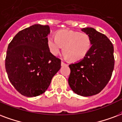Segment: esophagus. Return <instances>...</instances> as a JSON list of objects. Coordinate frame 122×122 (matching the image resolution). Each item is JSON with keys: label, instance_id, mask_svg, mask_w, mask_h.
I'll return each instance as SVG.
<instances>
[{"label": "esophagus", "instance_id": "obj_1", "mask_svg": "<svg viewBox=\"0 0 122 122\" xmlns=\"http://www.w3.org/2000/svg\"><path fill=\"white\" fill-rule=\"evenodd\" d=\"M65 65H66V64L65 62H63V61H61V66H65Z\"/></svg>", "mask_w": 122, "mask_h": 122}]
</instances>
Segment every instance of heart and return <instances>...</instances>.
Listing matches in <instances>:
<instances>
[{"label": "heart", "instance_id": "1", "mask_svg": "<svg viewBox=\"0 0 122 122\" xmlns=\"http://www.w3.org/2000/svg\"><path fill=\"white\" fill-rule=\"evenodd\" d=\"M47 45L50 52L54 56L60 54L61 47L65 56L70 61L81 60L89 53L91 48V39L86 33L72 30H61L56 33L54 38L49 36Z\"/></svg>", "mask_w": 122, "mask_h": 122}]
</instances>
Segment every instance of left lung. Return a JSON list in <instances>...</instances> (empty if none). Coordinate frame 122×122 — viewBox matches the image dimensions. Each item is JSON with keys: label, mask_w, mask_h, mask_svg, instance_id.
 <instances>
[{"label": "left lung", "mask_w": 122, "mask_h": 122, "mask_svg": "<svg viewBox=\"0 0 122 122\" xmlns=\"http://www.w3.org/2000/svg\"><path fill=\"white\" fill-rule=\"evenodd\" d=\"M91 39V48L82 60L69 65L68 84L75 93L82 96L97 94L106 86L114 70V47L104 34L92 28L81 30Z\"/></svg>", "instance_id": "obj_1"}]
</instances>
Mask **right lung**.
<instances>
[{
  "label": "right lung",
  "instance_id": "right-lung-1",
  "mask_svg": "<svg viewBox=\"0 0 122 122\" xmlns=\"http://www.w3.org/2000/svg\"><path fill=\"white\" fill-rule=\"evenodd\" d=\"M48 25L34 24L18 32L8 45L5 67L15 89L26 97L44 93L61 68V59L50 52Z\"/></svg>",
  "mask_w": 122,
  "mask_h": 122
}]
</instances>
